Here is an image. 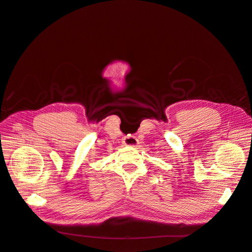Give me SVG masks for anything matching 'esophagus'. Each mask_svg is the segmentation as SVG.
<instances>
[{
    "instance_id": "esophagus-1",
    "label": "esophagus",
    "mask_w": 252,
    "mask_h": 252,
    "mask_svg": "<svg viewBox=\"0 0 252 252\" xmlns=\"http://www.w3.org/2000/svg\"><path fill=\"white\" fill-rule=\"evenodd\" d=\"M124 144L126 146H133L136 147L139 144V140L134 136H126L124 139Z\"/></svg>"
}]
</instances>
